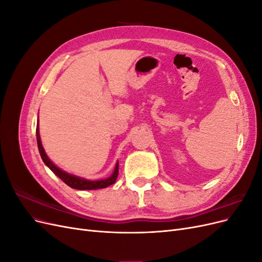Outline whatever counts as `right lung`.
I'll return each mask as SVG.
<instances>
[{
	"label": "right lung",
	"instance_id": "right-lung-1",
	"mask_svg": "<svg viewBox=\"0 0 262 262\" xmlns=\"http://www.w3.org/2000/svg\"><path fill=\"white\" fill-rule=\"evenodd\" d=\"M36 137H37V144H38V149L39 153H40V156L42 158L43 163L48 166V167L57 175L63 182L73 188V189H77V190H95V189H101V188H107L108 186L113 185L116 182V179L118 177V172H119V163L117 162L115 170L113 172V175L106 178V179H100V180H89L85 178H81L77 177L75 175H71V173L66 172L64 170L60 169L59 167H57L50 160L49 157L47 156L43 146L41 144V140H40V134H39V126L37 124V129H36Z\"/></svg>",
	"mask_w": 262,
	"mask_h": 262
}]
</instances>
